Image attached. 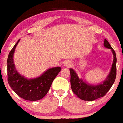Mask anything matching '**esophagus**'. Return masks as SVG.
Listing matches in <instances>:
<instances>
[{
    "label": "esophagus",
    "instance_id": "34e87169",
    "mask_svg": "<svg viewBox=\"0 0 123 123\" xmlns=\"http://www.w3.org/2000/svg\"><path fill=\"white\" fill-rule=\"evenodd\" d=\"M64 64H65V66H66V67H70V66H72L71 62H66Z\"/></svg>",
    "mask_w": 123,
    "mask_h": 123
}]
</instances>
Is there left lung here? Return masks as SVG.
I'll return each mask as SVG.
<instances>
[{
  "label": "left lung",
  "instance_id": "obj_1",
  "mask_svg": "<svg viewBox=\"0 0 123 123\" xmlns=\"http://www.w3.org/2000/svg\"><path fill=\"white\" fill-rule=\"evenodd\" d=\"M104 45L105 48L111 49L113 55V62L110 70V74L105 80L101 84L97 85H91L86 83L78 75L72 68H70V85L74 93L80 99L87 101H92L104 97L110 90L115 82L117 76V57L115 51L106 39L104 40Z\"/></svg>",
  "mask_w": 123,
  "mask_h": 123
}]
</instances>
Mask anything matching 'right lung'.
Masks as SVG:
<instances>
[{"label":"right lung","instance_id":"obj_1","mask_svg":"<svg viewBox=\"0 0 123 123\" xmlns=\"http://www.w3.org/2000/svg\"><path fill=\"white\" fill-rule=\"evenodd\" d=\"M19 40L13 46L8 56V82L15 93L23 99L31 101L40 100L47 94L61 68L57 67L49 68L40 77L33 79H27L21 75L15 68L13 58L15 48Z\"/></svg>","mask_w":123,"mask_h":123}]
</instances>
